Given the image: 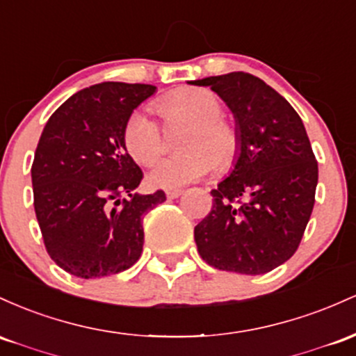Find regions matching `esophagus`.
I'll return each mask as SVG.
<instances>
[{
    "mask_svg": "<svg viewBox=\"0 0 356 356\" xmlns=\"http://www.w3.org/2000/svg\"><path fill=\"white\" fill-rule=\"evenodd\" d=\"M181 193H183L181 190H166V198L175 200V198H178Z\"/></svg>",
    "mask_w": 356,
    "mask_h": 356,
    "instance_id": "34e87169",
    "label": "esophagus"
}]
</instances>
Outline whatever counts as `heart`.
Masks as SVG:
<instances>
[{
  "mask_svg": "<svg viewBox=\"0 0 356 356\" xmlns=\"http://www.w3.org/2000/svg\"><path fill=\"white\" fill-rule=\"evenodd\" d=\"M156 111L166 122L186 121L191 127L181 141L185 153L158 161L147 179L158 188L175 190L218 170L225 173L241 156L238 127L222 115V102L203 87H179L156 101ZM124 146L139 165H153L163 153L161 127L146 111L138 109L126 119Z\"/></svg>",
  "mask_w": 356,
  "mask_h": 356,
  "instance_id": "heart-1",
  "label": "heart"
}]
</instances>
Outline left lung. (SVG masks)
<instances>
[{
	"label": "left lung",
	"instance_id": "8db88e82",
	"mask_svg": "<svg viewBox=\"0 0 356 356\" xmlns=\"http://www.w3.org/2000/svg\"><path fill=\"white\" fill-rule=\"evenodd\" d=\"M191 83L220 95L242 138L235 168L210 191V213L195 227L198 254L215 269L269 273L296 252L314 207L318 161L305 124L279 92L252 74Z\"/></svg>",
	"mask_w": 356,
	"mask_h": 356
}]
</instances>
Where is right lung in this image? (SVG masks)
Masks as SVG:
<instances>
[{
    "label": "right lung",
    "mask_w": 356,
    "mask_h": 356,
    "mask_svg": "<svg viewBox=\"0 0 356 356\" xmlns=\"http://www.w3.org/2000/svg\"><path fill=\"white\" fill-rule=\"evenodd\" d=\"M156 87L102 82L67 99L43 127L31 165L33 205L51 261L82 279L141 257L143 217L166 200L134 193L141 168L124 146L126 119Z\"/></svg>",
    "instance_id": "1"
}]
</instances>
